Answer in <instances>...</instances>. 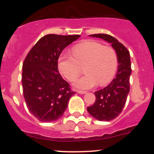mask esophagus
Wrapping results in <instances>:
<instances>
[{
  "mask_svg": "<svg viewBox=\"0 0 154 154\" xmlns=\"http://www.w3.org/2000/svg\"><path fill=\"white\" fill-rule=\"evenodd\" d=\"M77 92L78 93V94H86V91H81V90H77Z\"/></svg>",
  "mask_w": 154,
  "mask_h": 154,
  "instance_id": "esophagus-1",
  "label": "esophagus"
}]
</instances>
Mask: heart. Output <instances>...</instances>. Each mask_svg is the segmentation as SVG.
Masks as SVG:
<instances>
[{"label":"heart","instance_id":"heart-1","mask_svg":"<svg viewBox=\"0 0 154 154\" xmlns=\"http://www.w3.org/2000/svg\"><path fill=\"white\" fill-rule=\"evenodd\" d=\"M74 57L62 55L58 60V68L69 81H74L85 67L86 75L74 85L81 89L96 86H106L114 78L118 69V57L112 48L94 41H86L74 46Z\"/></svg>","mask_w":154,"mask_h":154}]
</instances>
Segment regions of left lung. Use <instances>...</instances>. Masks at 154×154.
<instances>
[{
	"label": "left lung",
	"instance_id": "1",
	"mask_svg": "<svg viewBox=\"0 0 154 154\" xmlns=\"http://www.w3.org/2000/svg\"><path fill=\"white\" fill-rule=\"evenodd\" d=\"M91 37L102 38L112 45L118 57V72L112 81L103 89L94 92V104L87 108L88 113L98 121L113 120L123 110L130 92L131 63L130 52L116 38L107 34H93Z\"/></svg>",
	"mask_w": 154,
	"mask_h": 154
}]
</instances>
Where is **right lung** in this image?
<instances>
[{
    "label": "right lung",
    "instance_id": "add662e5",
    "mask_svg": "<svg viewBox=\"0 0 154 154\" xmlns=\"http://www.w3.org/2000/svg\"><path fill=\"white\" fill-rule=\"evenodd\" d=\"M80 35L48 34L29 51L22 66L23 94L29 112L42 122L57 120L74 91L58 71L62 51Z\"/></svg>",
    "mask_w": 154,
    "mask_h": 154
}]
</instances>
